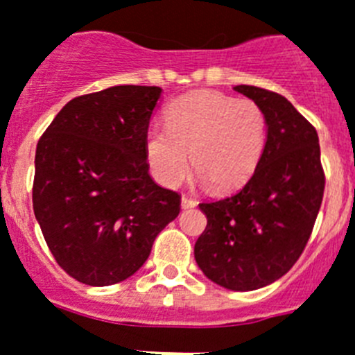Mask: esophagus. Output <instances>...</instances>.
<instances>
[{
  "label": "esophagus",
  "instance_id": "34e87169",
  "mask_svg": "<svg viewBox=\"0 0 355 355\" xmlns=\"http://www.w3.org/2000/svg\"><path fill=\"white\" fill-rule=\"evenodd\" d=\"M195 205H196V198L187 195L182 196V209H191V207H195Z\"/></svg>",
  "mask_w": 355,
  "mask_h": 355
}]
</instances>
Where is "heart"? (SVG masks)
<instances>
[{"instance_id":"obj_1","label":"heart","mask_w":355,"mask_h":355,"mask_svg":"<svg viewBox=\"0 0 355 355\" xmlns=\"http://www.w3.org/2000/svg\"><path fill=\"white\" fill-rule=\"evenodd\" d=\"M267 144V117L258 103L220 92H193L173 101L166 126L146 130L144 151L153 177L178 186L191 164L216 191H234L252 177Z\"/></svg>"}]
</instances>
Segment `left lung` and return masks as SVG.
Segmentation results:
<instances>
[{"label": "left lung", "instance_id": "left-lung-1", "mask_svg": "<svg viewBox=\"0 0 355 355\" xmlns=\"http://www.w3.org/2000/svg\"><path fill=\"white\" fill-rule=\"evenodd\" d=\"M261 106L267 144L249 182L222 200L204 202L205 231L195 243L202 272L229 291H256L302 256L324 191L315 128L284 95L234 86Z\"/></svg>", "mask_w": 355, "mask_h": 355}]
</instances>
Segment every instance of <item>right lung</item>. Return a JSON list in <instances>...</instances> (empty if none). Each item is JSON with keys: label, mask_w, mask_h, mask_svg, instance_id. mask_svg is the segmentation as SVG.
<instances>
[{"label": "right lung", "mask_w": 355, "mask_h": 355, "mask_svg": "<svg viewBox=\"0 0 355 355\" xmlns=\"http://www.w3.org/2000/svg\"><path fill=\"white\" fill-rule=\"evenodd\" d=\"M159 86H112L62 106L35 150L32 204L64 272L106 287L130 278L180 213L150 177L144 135Z\"/></svg>", "instance_id": "right-lung-1"}]
</instances>
